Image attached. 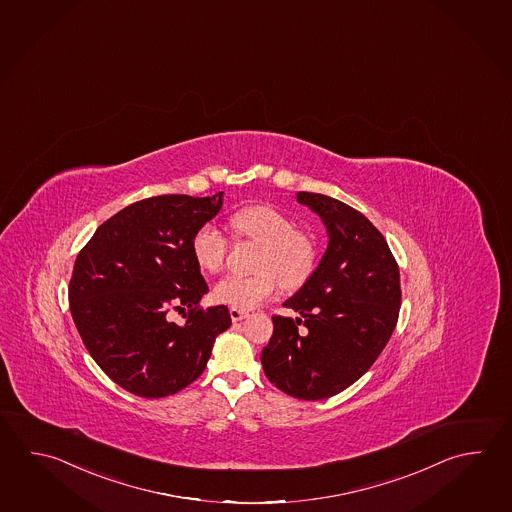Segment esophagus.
<instances>
[{
	"instance_id": "1",
	"label": "esophagus",
	"mask_w": 512,
	"mask_h": 512,
	"mask_svg": "<svg viewBox=\"0 0 512 512\" xmlns=\"http://www.w3.org/2000/svg\"><path fill=\"white\" fill-rule=\"evenodd\" d=\"M231 321L233 323H239L242 319H246L248 317V312L246 310H237V308H230Z\"/></svg>"
}]
</instances>
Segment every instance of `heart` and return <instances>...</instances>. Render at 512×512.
Here are the masks:
<instances>
[{
    "instance_id": "b5f03b06",
    "label": "heart",
    "mask_w": 512,
    "mask_h": 512,
    "mask_svg": "<svg viewBox=\"0 0 512 512\" xmlns=\"http://www.w3.org/2000/svg\"><path fill=\"white\" fill-rule=\"evenodd\" d=\"M231 230L259 242L253 275H226L213 286V299L237 310H253L273 297L279 286L295 290L312 275L315 248L308 235L293 230L292 220L270 206L240 209L230 219ZM228 240L213 224H204L191 239V255L204 272H219Z\"/></svg>"
}]
</instances>
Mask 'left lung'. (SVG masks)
Returning <instances> with one entry per match:
<instances>
[{
  "label": "left lung",
  "instance_id": "8db88e82",
  "mask_svg": "<svg viewBox=\"0 0 512 512\" xmlns=\"http://www.w3.org/2000/svg\"><path fill=\"white\" fill-rule=\"evenodd\" d=\"M297 202L323 220L328 246L315 272L284 303L299 317L273 315L261 361L279 390L319 401L343 392L374 365L396 328L401 286L385 237L363 213L319 193L301 191Z\"/></svg>",
  "mask_w": 512,
  "mask_h": 512
}]
</instances>
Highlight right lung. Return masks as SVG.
<instances>
[{
	"label": "right lung",
	"mask_w": 512,
	"mask_h": 512,
	"mask_svg": "<svg viewBox=\"0 0 512 512\" xmlns=\"http://www.w3.org/2000/svg\"><path fill=\"white\" fill-rule=\"evenodd\" d=\"M222 200L224 193L140 200L105 220L76 257L74 324L96 365L135 396L157 399L191 385L231 326L224 304L197 308L208 284L191 255L195 231ZM171 309H188L187 323L173 324Z\"/></svg>",
	"instance_id": "1"
}]
</instances>
